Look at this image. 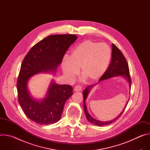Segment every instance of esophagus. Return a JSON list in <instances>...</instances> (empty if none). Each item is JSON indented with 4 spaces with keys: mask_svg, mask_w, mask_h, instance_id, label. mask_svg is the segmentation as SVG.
Instances as JSON below:
<instances>
[{
    "mask_svg": "<svg viewBox=\"0 0 150 150\" xmlns=\"http://www.w3.org/2000/svg\"><path fill=\"white\" fill-rule=\"evenodd\" d=\"M81 90H82V87L81 85H76V86H75L74 88V90L75 91H81Z\"/></svg>",
    "mask_w": 150,
    "mask_h": 150,
    "instance_id": "esophagus-1",
    "label": "esophagus"
}]
</instances>
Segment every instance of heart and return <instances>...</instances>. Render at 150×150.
Wrapping results in <instances>:
<instances>
[{
    "label": "heart",
    "mask_w": 150,
    "mask_h": 150,
    "mask_svg": "<svg viewBox=\"0 0 150 150\" xmlns=\"http://www.w3.org/2000/svg\"><path fill=\"white\" fill-rule=\"evenodd\" d=\"M111 59V50L103 42L86 40L82 42L71 52L69 59L62 61L64 74L74 79L80 70L81 76L88 82L99 79L108 69Z\"/></svg>",
    "instance_id": "b5f03b06"
}]
</instances>
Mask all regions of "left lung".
Listing matches in <instances>:
<instances>
[{
    "instance_id": "left-lung-1",
    "label": "left lung",
    "mask_w": 150,
    "mask_h": 150,
    "mask_svg": "<svg viewBox=\"0 0 150 150\" xmlns=\"http://www.w3.org/2000/svg\"><path fill=\"white\" fill-rule=\"evenodd\" d=\"M123 76V77L126 78L127 81H129V85H130V88H131V76L129 75V67H128V64L127 63V61L121 52V51L116 47V46L114 44H112V59L110 63L109 64V65L104 72V74L102 75V76L100 78L99 81L106 79H109L110 78L116 76ZM94 84L89 85V86L87 87V88H85V90L83 91V108H84V112L85 116H86L87 119L91 122V123L94 125H96L99 126H102L104 125H107L110 124L118 119L123 112L125 111V109L122 111V112L115 119L113 120H112L110 121H108V122H101L100 120H97L94 118H93L90 114L88 113L87 111V108L86 106V104H85V101H86L87 96L91 88V87L93 86ZM128 103V102H127ZM127 103L126 104L125 108H126Z\"/></svg>"
}]
</instances>
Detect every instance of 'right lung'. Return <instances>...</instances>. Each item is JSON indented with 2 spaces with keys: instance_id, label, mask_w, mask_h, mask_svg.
<instances>
[{
  "instance_id": "right-lung-1",
  "label": "right lung",
  "mask_w": 150,
  "mask_h": 150,
  "mask_svg": "<svg viewBox=\"0 0 150 150\" xmlns=\"http://www.w3.org/2000/svg\"><path fill=\"white\" fill-rule=\"evenodd\" d=\"M76 38L77 36L72 34L49 35L30 50L21 64L16 82L18 102L26 116L38 124L50 125L60 120L66 101L73 94L72 87L52 81L47 97L40 101L29 94V78L41 72L56 71Z\"/></svg>"
}]
</instances>
